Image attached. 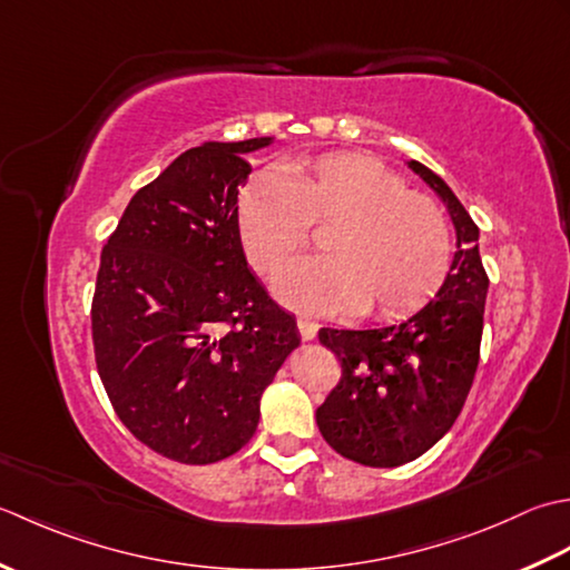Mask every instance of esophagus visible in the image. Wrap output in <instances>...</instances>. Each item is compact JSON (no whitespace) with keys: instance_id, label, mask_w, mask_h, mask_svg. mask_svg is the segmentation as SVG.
Instances as JSON below:
<instances>
[{"instance_id":"esophagus-1","label":"esophagus","mask_w":570,"mask_h":570,"mask_svg":"<svg viewBox=\"0 0 570 570\" xmlns=\"http://www.w3.org/2000/svg\"><path fill=\"white\" fill-rule=\"evenodd\" d=\"M297 330H299L302 340L312 342V340H315V336H317V332H320V324L307 320V317H299V320H297Z\"/></svg>"}]
</instances>
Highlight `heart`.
Returning <instances> with one entry per match:
<instances>
[{"instance_id": "heart-1", "label": "heart", "mask_w": 570, "mask_h": 570, "mask_svg": "<svg viewBox=\"0 0 570 570\" xmlns=\"http://www.w3.org/2000/svg\"><path fill=\"white\" fill-rule=\"evenodd\" d=\"M330 255L293 265L277 297L299 312L362 307L401 317L423 307L450 265V230L433 199L366 155L334 153L263 179L240 204V240L255 271L275 281L327 226Z\"/></svg>"}]
</instances>
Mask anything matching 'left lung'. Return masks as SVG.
Instances as JSON below:
<instances>
[{
  "label": "left lung",
  "mask_w": 570,
  "mask_h": 570,
  "mask_svg": "<svg viewBox=\"0 0 570 570\" xmlns=\"http://www.w3.org/2000/svg\"><path fill=\"white\" fill-rule=\"evenodd\" d=\"M455 226V258L435 299L413 317L364 330H320L342 358V379L317 409L322 438L366 468H399L443 438L468 399L480 362L487 273L480 228L448 184L421 161H405Z\"/></svg>",
  "instance_id": "obj_1"
}]
</instances>
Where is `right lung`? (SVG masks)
I'll return each instance as SVG.
<instances>
[{
	"instance_id": "obj_1",
	"label": "right lung",
	"mask_w": 570,
	"mask_h": 570,
	"mask_svg": "<svg viewBox=\"0 0 570 570\" xmlns=\"http://www.w3.org/2000/svg\"><path fill=\"white\" fill-rule=\"evenodd\" d=\"M275 137L204 142L139 189L100 255L92 344L115 413L139 443L212 464L253 438L261 396L299 346L297 322L243 253L246 155Z\"/></svg>"
}]
</instances>
